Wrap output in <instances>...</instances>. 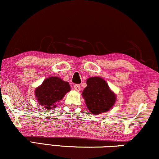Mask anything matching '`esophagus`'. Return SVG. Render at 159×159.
Masks as SVG:
<instances>
[{
	"mask_svg": "<svg viewBox=\"0 0 159 159\" xmlns=\"http://www.w3.org/2000/svg\"><path fill=\"white\" fill-rule=\"evenodd\" d=\"M74 88L75 89V90L80 91V88H81V86H80V84H76L74 85Z\"/></svg>",
	"mask_w": 159,
	"mask_h": 159,
	"instance_id": "1",
	"label": "esophagus"
}]
</instances>
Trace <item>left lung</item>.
Listing matches in <instances>:
<instances>
[{
    "label": "left lung",
    "instance_id": "left-lung-1",
    "mask_svg": "<svg viewBox=\"0 0 159 159\" xmlns=\"http://www.w3.org/2000/svg\"><path fill=\"white\" fill-rule=\"evenodd\" d=\"M87 107L95 115L107 111L114 105L115 94L101 77H90L87 80V87L82 92Z\"/></svg>",
    "mask_w": 159,
    "mask_h": 159
}]
</instances>
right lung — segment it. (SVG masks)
Instances as JSON below:
<instances>
[{
  "instance_id": "right-lung-1",
  "label": "right lung",
  "mask_w": 159,
  "mask_h": 159,
  "mask_svg": "<svg viewBox=\"0 0 159 159\" xmlns=\"http://www.w3.org/2000/svg\"><path fill=\"white\" fill-rule=\"evenodd\" d=\"M69 90L70 86L68 82L58 77H51L44 80L43 84L36 89L35 95L39 103L49 110L55 108L56 103Z\"/></svg>"
}]
</instances>
